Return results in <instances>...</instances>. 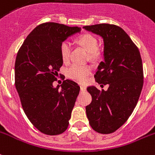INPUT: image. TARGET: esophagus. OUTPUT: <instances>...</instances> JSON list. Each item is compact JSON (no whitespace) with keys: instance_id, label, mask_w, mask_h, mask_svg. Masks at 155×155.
Here are the masks:
<instances>
[{"instance_id":"obj_1","label":"esophagus","mask_w":155,"mask_h":155,"mask_svg":"<svg viewBox=\"0 0 155 155\" xmlns=\"http://www.w3.org/2000/svg\"><path fill=\"white\" fill-rule=\"evenodd\" d=\"M80 91H86V87L80 86Z\"/></svg>"}]
</instances>
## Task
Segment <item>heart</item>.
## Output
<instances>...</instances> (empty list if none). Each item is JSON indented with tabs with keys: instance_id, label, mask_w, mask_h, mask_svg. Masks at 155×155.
<instances>
[{
	"instance_id": "obj_1",
	"label": "heart",
	"mask_w": 155,
	"mask_h": 155,
	"mask_svg": "<svg viewBox=\"0 0 155 155\" xmlns=\"http://www.w3.org/2000/svg\"><path fill=\"white\" fill-rule=\"evenodd\" d=\"M77 43L89 52L91 59L95 60L100 56V51L97 48V40L91 34H83L76 40ZM71 46L68 41H63L60 44V52L64 62H68L70 56ZM91 72V68L89 65H71L67 70L68 77L79 83H84Z\"/></svg>"
}]
</instances>
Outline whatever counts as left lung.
<instances>
[{"label": "left lung", "mask_w": 155, "mask_h": 155, "mask_svg": "<svg viewBox=\"0 0 155 155\" xmlns=\"http://www.w3.org/2000/svg\"><path fill=\"white\" fill-rule=\"evenodd\" d=\"M84 29L104 39V60L95 75L99 84L87 90L92 101L86 107L91 127L100 134H110L123 126L136 107L143 85V68L139 48L123 28L114 25L84 26Z\"/></svg>", "instance_id": "1"}]
</instances>
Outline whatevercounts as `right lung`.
<instances>
[{"label": "right lung", "mask_w": 155, "mask_h": 155, "mask_svg": "<svg viewBox=\"0 0 155 155\" xmlns=\"http://www.w3.org/2000/svg\"><path fill=\"white\" fill-rule=\"evenodd\" d=\"M80 31L54 22L41 24L26 37L16 55L15 86L21 105L32 125L45 134H62L68 127L80 87L69 80L61 88L52 83L63 65L60 44Z\"/></svg>", "instance_id": "add662e5"}]
</instances>
